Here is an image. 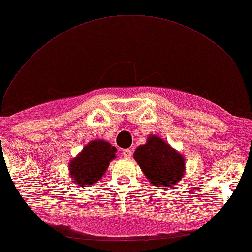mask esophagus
<instances>
[{"label":"esophagus","instance_id":"esophagus-1","mask_svg":"<svg viewBox=\"0 0 252 252\" xmlns=\"http://www.w3.org/2000/svg\"><path fill=\"white\" fill-rule=\"evenodd\" d=\"M122 154H123V157L125 158H130L132 156V151L130 149H124L123 151H122Z\"/></svg>","mask_w":252,"mask_h":252}]
</instances>
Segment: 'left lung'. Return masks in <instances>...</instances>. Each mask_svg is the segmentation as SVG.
Returning a JSON list of instances; mask_svg holds the SVG:
<instances>
[{"label":"left lung","instance_id":"8db88e82","mask_svg":"<svg viewBox=\"0 0 252 252\" xmlns=\"http://www.w3.org/2000/svg\"><path fill=\"white\" fill-rule=\"evenodd\" d=\"M133 158L152 185L170 187L185 172V159L161 138L149 135L146 144L135 149Z\"/></svg>","mask_w":252,"mask_h":252}]
</instances>
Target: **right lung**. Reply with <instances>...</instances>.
Masks as SVG:
<instances>
[{"label":"right lung","mask_w":252,"mask_h":252,"mask_svg":"<svg viewBox=\"0 0 252 252\" xmlns=\"http://www.w3.org/2000/svg\"><path fill=\"white\" fill-rule=\"evenodd\" d=\"M117 148L104 140L88 143L69 163L72 182L81 187L93 185L102 179L109 163L116 158Z\"/></svg>","instance_id":"obj_1"}]
</instances>
